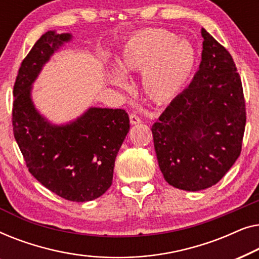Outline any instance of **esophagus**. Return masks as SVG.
Returning a JSON list of instances; mask_svg holds the SVG:
<instances>
[{
	"label": "esophagus",
	"mask_w": 259,
	"mask_h": 259,
	"mask_svg": "<svg viewBox=\"0 0 259 259\" xmlns=\"http://www.w3.org/2000/svg\"><path fill=\"white\" fill-rule=\"evenodd\" d=\"M130 121H131V123H132V125H136V123L141 122V119L136 114V113H131V114H130Z\"/></svg>",
	"instance_id": "1"
}]
</instances>
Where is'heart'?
Instances as JSON below:
<instances>
[{"instance_id":"heart-1","label":"heart","mask_w":259,"mask_h":259,"mask_svg":"<svg viewBox=\"0 0 259 259\" xmlns=\"http://www.w3.org/2000/svg\"><path fill=\"white\" fill-rule=\"evenodd\" d=\"M196 52L190 42L161 28L141 30L127 38L116 55V68L123 75L141 72L147 97L155 102L175 99L189 82L196 67ZM115 83H122L113 75Z\"/></svg>"}]
</instances>
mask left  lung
Here are the masks:
<instances>
[{"instance_id":"obj_1","label":"left lung","mask_w":259,"mask_h":259,"mask_svg":"<svg viewBox=\"0 0 259 259\" xmlns=\"http://www.w3.org/2000/svg\"><path fill=\"white\" fill-rule=\"evenodd\" d=\"M199 69L152 126L159 167L185 191L217 184L242 152L246 108L242 80L224 46L201 30Z\"/></svg>"}]
</instances>
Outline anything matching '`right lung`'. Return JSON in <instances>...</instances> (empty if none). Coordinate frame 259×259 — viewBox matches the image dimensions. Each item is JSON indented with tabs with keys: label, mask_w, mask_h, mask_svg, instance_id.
I'll list each match as a JSON object with an SVG mask.
<instances>
[{
	"label": "right lung",
	"mask_w": 259,
	"mask_h": 259,
	"mask_svg": "<svg viewBox=\"0 0 259 259\" xmlns=\"http://www.w3.org/2000/svg\"><path fill=\"white\" fill-rule=\"evenodd\" d=\"M70 38L47 31L21 63L14 83L13 132L28 171L70 201L93 200L112 185L116 154L130 131L123 109L91 108L69 125L53 126L35 111L30 84L51 55Z\"/></svg>",
	"instance_id": "right-lung-1"
}]
</instances>
